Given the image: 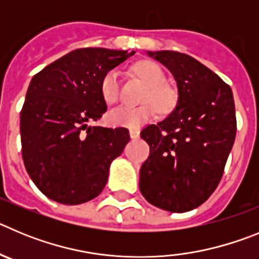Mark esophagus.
<instances>
[{
    "label": "esophagus",
    "instance_id": "esophagus-1",
    "mask_svg": "<svg viewBox=\"0 0 259 259\" xmlns=\"http://www.w3.org/2000/svg\"><path fill=\"white\" fill-rule=\"evenodd\" d=\"M130 136H131V139H137V137L140 136V131L137 128H131L130 130Z\"/></svg>",
    "mask_w": 259,
    "mask_h": 259
}]
</instances>
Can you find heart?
Returning a JSON list of instances; mask_svg holds the SVG:
<instances>
[{
    "label": "heart",
    "instance_id": "1",
    "mask_svg": "<svg viewBox=\"0 0 259 259\" xmlns=\"http://www.w3.org/2000/svg\"><path fill=\"white\" fill-rule=\"evenodd\" d=\"M134 70L149 85V89L144 96V101L146 104L140 106L120 105L110 110L106 119L109 124L114 127H140L155 115L157 111L155 107L161 113H168L175 105V96L166 87V75L159 66L153 62L145 61L137 63ZM119 85H120L119 71L115 68L107 71L100 84V93L106 104L110 105L118 101ZM152 102L154 105L151 104Z\"/></svg>",
    "mask_w": 259,
    "mask_h": 259
}]
</instances>
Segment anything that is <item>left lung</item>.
Here are the masks:
<instances>
[{"instance_id":"1","label":"left lung","mask_w":259,"mask_h":259,"mask_svg":"<svg viewBox=\"0 0 259 259\" xmlns=\"http://www.w3.org/2000/svg\"><path fill=\"white\" fill-rule=\"evenodd\" d=\"M146 54L172 74L178 101L167 118L141 131L150 153L140 168V192L159 209L189 211L218 187L235 143L232 91L191 56L172 50Z\"/></svg>"}]
</instances>
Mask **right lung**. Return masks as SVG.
Returning a JSON list of instances; mask_svg holds the SVG:
<instances>
[{
  "label": "right lung",
  "instance_id": "right-lung-1",
  "mask_svg": "<svg viewBox=\"0 0 259 259\" xmlns=\"http://www.w3.org/2000/svg\"><path fill=\"white\" fill-rule=\"evenodd\" d=\"M134 54L76 49L32 77L20 111L22 155L32 182L50 200L79 205L105 188L130 134L89 123L107 109L100 93L104 75Z\"/></svg>",
  "mask_w": 259,
  "mask_h": 259
}]
</instances>
